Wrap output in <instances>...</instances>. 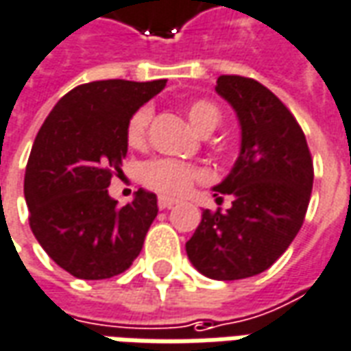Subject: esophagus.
I'll return each mask as SVG.
<instances>
[{"label": "esophagus", "instance_id": "1", "mask_svg": "<svg viewBox=\"0 0 351 351\" xmlns=\"http://www.w3.org/2000/svg\"><path fill=\"white\" fill-rule=\"evenodd\" d=\"M173 204H178V200H173V198H166V196H160V198H158V208H160V210L171 208Z\"/></svg>", "mask_w": 351, "mask_h": 351}]
</instances>
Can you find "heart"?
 <instances>
[{"mask_svg": "<svg viewBox=\"0 0 351 351\" xmlns=\"http://www.w3.org/2000/svg\"><path fill=\"white\" fill-rule=\"evenodd\" d=\"M153 109L149 106L138 108L126 123V143L132 149H141L147 143L149 124ZM187 117L191 124L202 134H210L221 121L217 106L208 100H193L187 104ZM141 180L151 191L162 196H181L191 191L198 181L206 180V171L196 164L178 158H155L143 164Z\"/></svg>", "mask_w": 351, "mask_h": 351, "instance_id": "b5f03b06", "label": "heart"}]
</instances>
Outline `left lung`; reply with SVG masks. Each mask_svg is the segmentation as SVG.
I'll list each match as a JSON object with an SVG mask.
<instances>
[{"label": "left lung", "instance_id": "8db88e82", "mask_svg": "<svg viewBox=\"0 0 351 351\" xmlns=\"http://www.w3.org/2000/svg\"><path fill=\"white\" fill-rule=\"evenodd\" d=\"M215 90L242 126L234 168L213 187L217 200L232 196V206L204 210L185 247L198 272L230 282L265 272L289 247L304 223L314 164L300 124L265 84L221 75Z\"/></svg>", "mask_w": 351, "mask_h": 351}]
</instances>
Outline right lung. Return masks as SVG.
Listing matches in <instances>:
<instances>
[{
  "instance_id": "1",
  "label": "right lung",
  "mask_w": 351,
  "mask_h": 351,
  "mask_svg": "<svg viewBox=\"0 0 351 351\" xmlns=\"http://www.w3.org/2000/svg\"><path fill=\"white\" fill-rule=\"evenodd\" d=\"M166 86L108 79L75 86L39 128L24 176L29 228L56 265L81 280L130 268L158 213L156 196L138 191L123 208L108 195L126 156V123Z\"/></svg>"
}]
</instances>
